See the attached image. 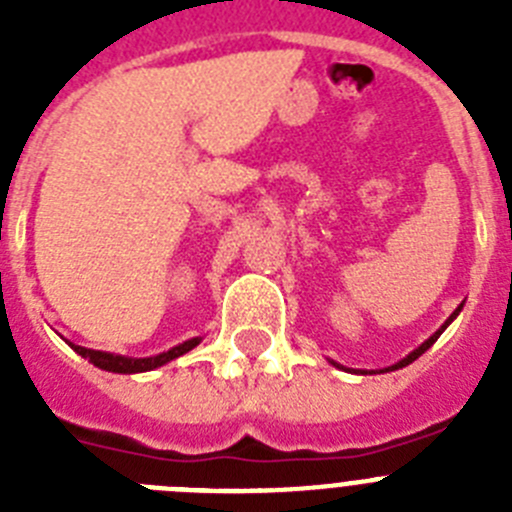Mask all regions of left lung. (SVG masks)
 <instances>
[{"instance_id":"left-lung-1","label":"left lung","mask_w":512,"mask_h":512,"mask_svg":"<svg viewBox=\"0 0 512 512\" xmlns=\"http://www.w3.org/2000/svg\"><path fill=\"white\" fill-rule=\"evenodd\" d=\"M461 307H464V305H459V307H456V310H454V315H451V318H449V320H446V323H443V325H441V328H438V330H436V333H433V336H431V338H428V341H423V343H420V346H418V348H415V351H410V354H408V356H405V359H402V361H397V364L387 366V369H379V372H395V369H402V366H408V364H413V361H415V359H418V356H423V354H425V351H428V348H431V346H433V343H436V341H438V336H441L443 330L449 328V323H451V320H454V318H456V315H459V312H461ZM361 374H366V372H361Z\"/></svg>"}]
</instances>
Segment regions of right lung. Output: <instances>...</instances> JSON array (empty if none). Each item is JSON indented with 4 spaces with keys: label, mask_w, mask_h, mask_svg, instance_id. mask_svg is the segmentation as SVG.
Segmentation results:
<instances>
[{
    "label": "right lung",
    "mask_w": 512,
    "mask_h": 512,
    "mask_svg": "<svg viewBox=\"0 0 512 512\" xmlns=\"http://www.w3.org/2000/svg\"><path fill=\"white\" fill-rule=\"evenodd\" d=\"M200 341H202V338H189V341L179 343V346H174L171 351H164V354H158V356H148V359H130V356L107 354V351H94V348L74 346V343H69V346L74 348L79 356H84V359L92 361L94 366L104 369V372L138 374V372H151V369H158V366H164V364H169V361L179 359L182 354L192 351V348L197 346Z\"/></svg>",
    "instance_id": "add662e5"
}]
</instances>
